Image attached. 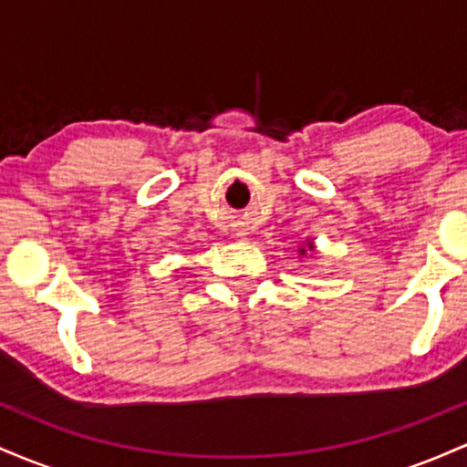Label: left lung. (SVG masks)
<instances>
[{"label": "left lung", "instance_id": "1", "mask_svg": "<svg viewBox=\"0 0 467 467\" xmlns=\"http://www.w3.org/2000/svg\"><path fill=\"white\" fill-rule=\"evenodd\" d=\"M309 248H312V245H309ZM301 252H305V250H301Z\"/></svg>", "mask_w": 467, "mask_h": 467}]
</instances>
